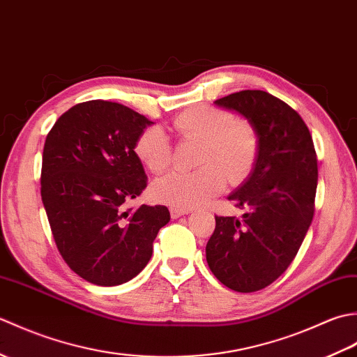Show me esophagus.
<instances>
[{
  "instance_id": "esophagus-1",
  "label": "esophagus",
  "mask_w": 357,
  "mask_h": 357,
  "mask_svg": "<svg viewBox=\"0 0 357 357\" xmlns=\"http://www.w3.org/2000/svg\"><path fill=\"white\" fill-rule=\"evenodd\" d=\"M188 213H190V208H174V207L170 208V215L173 219H178V218L188 215Z\"/></svg>"
}]
</instances>
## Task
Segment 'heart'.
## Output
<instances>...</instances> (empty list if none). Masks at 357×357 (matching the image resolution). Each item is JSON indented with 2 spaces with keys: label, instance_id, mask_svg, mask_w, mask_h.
<instances>
[{
  "label": "heart",
  "instance_id": "b5f03b06",
  "mask_svg": "<svg viewBox=\"0 0 357 357\" xmlns=\"http://www.w3.org/2000/svg\"><path fill=\"white\" fill-rule=\"evenodd\" d=\"M183 139L201 142L199 170L173 172L153 185V196L174 208H190L221 193L227 179L244 181L252 172L259 149L255 127L234 119L230 112L215 105H196L173 119ZM135 151L151 173H162L172 162V144L162 127H149L136 139Z\"/></svg>",
  "mask_w": 357,
  "mask_h": 357
}]
</instances>
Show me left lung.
Masks as SVG:
<instances>
[{"label":"left lung","instance_id":"1","mask_svg":"<svg viewBox=\"0 0 357 357\" xmlns=\"http://www.w3.org/2000/svg\"><path fill=\"white\" fill-rule=\"evenodd\" d=\"M255 127L257 158L229 199L247 208L241 219L216 216L206 247L211 273L239 293L262 290L282 275L313 221L317 159L312 135L290 105L262 90L216 100Z\"/></svg>","mask_w":357,"mask_h":357}]
</instances>
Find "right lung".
<instances>
[{
  "instance_id": "obj_1",
  "label": "right lung",
  "mask_w": 357,
  "mask_h": 357,
  "mask_svg": "<svg viewBox=\"0 0 357 357\" xmlns=\"http://www.w3.org/2000/svg\"><path fill=\"white\" fill-rule=\"evenodd\" d=\"M151 124L123 104L95 100L73 105L45 138V213L59 253L87 282L113 287L139 275L170 221L165 206L124 210L147 187L135 144Z\"/></svg>"
}]
</instances>
